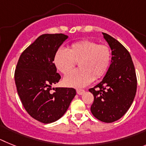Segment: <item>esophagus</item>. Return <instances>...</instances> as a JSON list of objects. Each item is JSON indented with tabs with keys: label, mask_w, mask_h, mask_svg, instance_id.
<instances>
[{
	"label": "esophagus",
	"mask_w": 146,
	"mask_h": 146,
	"mask_svg": "<svg viewBox=\"0 0 146 146\" xmlns=\"http://www.w3.org/2000/svg\"><path fill=\"white\" fill-rule=\"evenodd\" d=\"M76 92L78 95H82L84 93V92H85V91L84 90H82V89H78V90H76Z\"/></svg>",
	"instance_id": "34e87169"
}]
</instances>
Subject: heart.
I'll use <instances>...</instances> for the list:
<instances>
[{"instance_id":"obj_1","label":"heart","mask_w":146,"mask_h":146,"mask_svg":"<svg viewBox=\"0 0 146 146\" xmlns=\"http://www.w3.org/2000/svg\"><path fill=\"white\" fill-rule=\"evenodd\" d=\"M111 58L108 45L84 40L73 43L68 51L58 49L54 54V63L59 71L66 75L71 71L76 62H78L80 69L68 75L63 82L68 87H84L94 78L103 76L110 67Z\"/></svg>"}]
</instances>
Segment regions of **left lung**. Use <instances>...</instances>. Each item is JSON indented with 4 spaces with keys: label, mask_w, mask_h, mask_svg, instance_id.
Returning a JSON list of instances; mask_svg holds the SVG:
<instances>
[{
    "label": "left lung",
    "mask_w": 146,
    "mask_h": 146,
    "mask_svg": "<svg viewBox=\"0 0 146 146\" xmlns=\"http://www.w3.org/2000/svg\"><path fill=\"white\" fill-rule=\"evenodd\" d=\"M111 50V64L99 84L89 91L94 96L91 112L98 120L112 123L128 111L137 91V77L131 55L115 38L102 33Z\"/></svg>",
    "instance_id": "left-lung-1"
}]
</instances>
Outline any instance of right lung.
Listing matches in <instances>:
<instances>
[{"mask_svg":"<svg viewBox=\"0 0 146 146\" xmlns=\"http://www.w3.org/2000/svg\"><path fill=\"white\" fill-rule=\"evenodd\" d=\"M68 36L45 34L40 36L20 55L15 73L17 93L25 110L35 120L50 123L68 110L76 91L73 88L56 87L60 80L54 56Z\"/></svg>","mask_w":146,"mask_h":146,"instance_id":"add662e5","label":"right lung"}]
</instances>
